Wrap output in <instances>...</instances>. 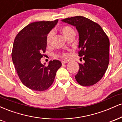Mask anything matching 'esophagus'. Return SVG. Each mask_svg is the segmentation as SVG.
Returning a JSON list of instances; mask_svg holds the SVG:
<instances>
[{
  "label": "esophagus",
  "instance_id": "obj_1",
  "mask_svg": "<svg viewBox=\"0 0 122 122\" xmlns=\"http://www.w3.org/2000/svg\"><path fill=\"white\" fill-rule=\"evenodd\" d=\"M68 62V61H62L61 63H62V65H65V64H66V63Z\"/></svg>",
  "mask_w": 122,
  "mask_h": 122
}]
</instances>
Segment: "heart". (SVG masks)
<instances>
[{
    "mask_svg": "<svg viewBox=\"0 0 122 122\" xmlns=\"http://www.w3.org/2000/svg\"><path fill=\"white\" fill-rule=\"evenodd\" d=\"M60 31L62 33V34L64 35V37L68 38L70 36L73 34H75V31L72 27L69 26H62V27H60ZM53 36V32L52 31H50L48 34H47L46 38V42L47 45H49L51 44V40ZM60 56L62 57L64 59H68L69 58V54L67 53H62L60 54Z\"/></svg>",
    "mask_w": 122,
    "mask_h": 122,
    "instance_id": "heart-1",
    "label": "heart"
}]
</instances>
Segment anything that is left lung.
Wrapping results in <instances>:
<instances>
[{
  "label": "left lung",
  "instance_id": "obj_1",
  "mask_svg": "<svg viewBox=\"0 0 122 122\" xmlns=\"http://www.w3.org/2000/svg\"><path fill=\"white\" fill-rule=\"evenodd\" d=\"M62 22L75 26L79 32V56H83L84 64H79L75 76L82 86H91L100 81L109 64L110 41L99 24L82 16L67 18Z\"/></svg>",
  "mask_w": 122,
  "mask_h": 122
}]
</instances>
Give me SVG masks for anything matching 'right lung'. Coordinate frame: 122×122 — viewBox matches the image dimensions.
Segmentation results:
<instances>
[{"mask_svg": "<svg viewBox=\"0 0 122 122\" xmlns=\"http://www.w3.org/2000/svg\"><path fill=\"white\" fill-rule=\"evenodd\" d=\"M58 20L30 23L18 33L14 40L12 62L21 81L31 90L43 91L48 89L62 65L61 61L56 60L50 61L47 66L40 61L46 51L47 34Z\"/></svg>", "mask_w": 122, "mask_h": 122, "instance_id": "right-lung-1", "label": "right lung"}]
</instances>
